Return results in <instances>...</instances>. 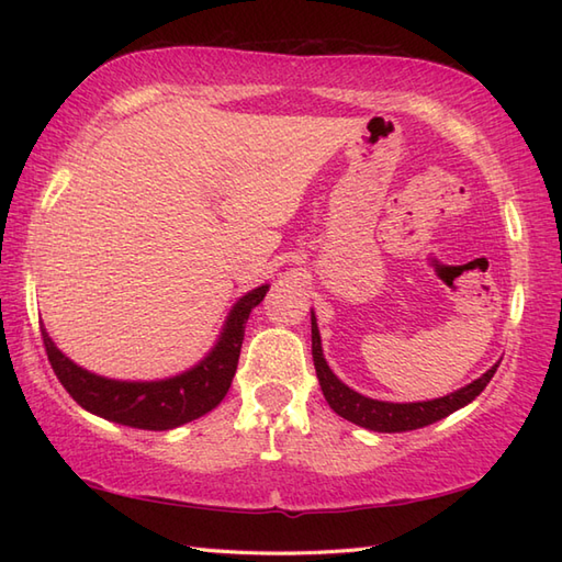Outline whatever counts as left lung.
<instances>
[{"label":"left lung","instance_id":"obj_1","mask_svg":"<svg viewBox=\"0 0 562 562\" xmlns=\"http://www.w3.org/2000/svg\"><path fill=\"white\" fill-rule=\"evenodd\" d=\"M312 355H314L321 391H324L330 408L340 417H345V420L367 429H374V432H405V429L432 425L441 420V417H447L449 413L463 408L465 403H471L497 372V364H495L487 369L481 379H475L473 384L453 391L445 398L423 401V403H386V401L367 398L362 393L348 389L336 374L330 372V367L324 360V350H321V336H318L314 314H312Z\"/></svg>","mask_w":562,"mask_h":562}]
</instances>
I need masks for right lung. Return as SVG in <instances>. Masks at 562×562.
<instances>
[{
    "mask_svg": "<svg viewBox=\"0 0 562 562\" xmlns=\"http://www.w3.org/2000/svg\"><path fill=\"white\" fill-rule=\"evenodd\" d=\"M268 284L248 292L232 308L220 342L190 372L164 381H113L87 372L55 348L41 326L45 355L50 360L59 384L81 408L97 413L105 420L139 427V429H171L217 408L226 396L236 374L241 355L244 330L250 312L262 302Z\"/></svg>",
    "mask_w": 562,
    "mask_h": 562,
    "instance_id": "obj_1",
    "label": "right lung"
}]
</instances>
